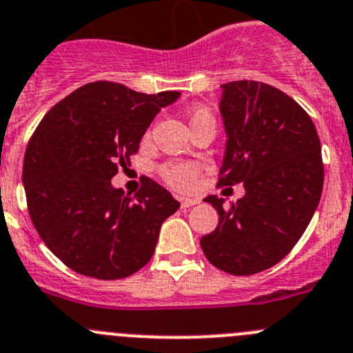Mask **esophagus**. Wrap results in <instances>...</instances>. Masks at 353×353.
Returning <instances> with one entry per match:
<instances>
[{"mask_svg": "<svg viewBox=\"0 0 353 353\" xmlns=\"http://www.w3.org/2000/svg\"><path fill=\"white\" fill-rule=\"evenodd\" d=\"M198 198H180V206H182V208H189V206L198 205Z\"/></svg>", "mask_w": 353, "mask_h": 353, "instance_id": "esophagus-1", "label": "esophagus"}]
</instances>
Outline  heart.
<instances>
[{"instance_id": "obj_1", "label": "heart", "mask_w": 353, "mask_h": 353, "mask_svg": "<svg viewBox=\"0 0 353 353\" xmlns=\"http://www.w3.org/2000/svg\"><path fill=\"white\" fill-rule=\"evenodd\" d=\"M201 121H213L212 112L208 108H205V106H194L189 112L190 125ZM198 173L199 168L192 163H168L164 166H161L159 170L161 179L176 190L190 189L196 176H198Z\"/></svg>"}]
</instances>
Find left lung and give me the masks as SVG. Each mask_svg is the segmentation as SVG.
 Listing matches in <instances>:
<instances>
[{
    "label": "left lung",
    "mask_w": 353,
    "mask_h": 353,
    "mask_svg": "<svg viewBox=\"0 0 353 353\" xmlns=\"http://www.w3.org/2000/svg\"><path fill=\"white\" fill-rule=\"evenodd\" d=\"M225 155L216 185L243 183L245 196L219 212L201 238L206 259L229 274H255L280 263L299 241L324 187L320 140L308 113L290 96L255 80L222 85Z\"/></svg>",
    "instance_id": "1"
}]
</instances>
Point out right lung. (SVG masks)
<instances>
[{
  "label": "right lung",
  "instance_id": "add662e5",
  "mask_svg": "<svg viewBox=\"0 0 353 353\" xmlns=\"http://www.w3.org/2000/svg\"><path fill=\"white\" fill-rule=\"evenodd\" d=\"M180 98L92 82L52 106L29 140L22 168L29 216L68 268L99 280L137 273L154 255L163 222L180 203L145 179L134 196L110 180L131 166L145 131Z\"/></svg>",
  "mask_w": 353,
  "mask_h": 353
}]
</instances>
